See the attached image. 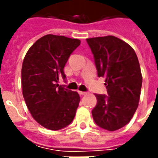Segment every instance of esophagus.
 I'll return each mask as SVG.
<instances>
[{
  "label": "esophagus",
  "instance_id": "1",
  "mask_svg": "<svg viewBox=\"0 0 158 158\" xmlns=\"http://www.w3.org/2000/svg\"><path fill=\"white\" fill-rule=\"evenodd\" d=\"M79 94L81 95V96H84V95L87 94V92H85V91H79Z\"/></svg>",
  "mask_w": 158,
  "mask_h": 158
}]
</instances>
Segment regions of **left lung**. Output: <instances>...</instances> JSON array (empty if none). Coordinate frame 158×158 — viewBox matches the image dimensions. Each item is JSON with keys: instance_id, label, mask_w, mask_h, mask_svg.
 I'll return each instance as SVG.
<instances>
[{"instance_id": "obj_1", "label": "left lung", "mask_w": 158, "mask_h": 158, "mask_svg": "<svg viewBox=\"0 0 158 158\" xmlns=\"http://www.w3.org/2000/svg\"><path fill=\"white\" fill-rule=\"evenodd\" d=\"M94 57L98 77H105L107 95L96 94L92 110L95 123L108 131L131 120L140 99L143 76L134 49L113 36L86 40Z\"/></svg>"}]
</instances>
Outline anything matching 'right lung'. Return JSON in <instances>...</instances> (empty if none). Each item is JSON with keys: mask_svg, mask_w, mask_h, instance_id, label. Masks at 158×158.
<instances>
[{"mask_svg": "<svg viewBox=\"0 0 158 158\" xmlns=\"http://www.w3.org/2000/svg\"><path fill=\"white\" fill-rule=\"evenodd\" d=\"M81 41L48 34L38 40L22 66L23 96L34 119L50 130L66 127L73 121L80 97L59 85L66 79L64 67Z\"/></svg>", "mask_w": 158, "mask_h": 158, "instance_id": "obj_1", "label": "right lung"}]
</instances>
